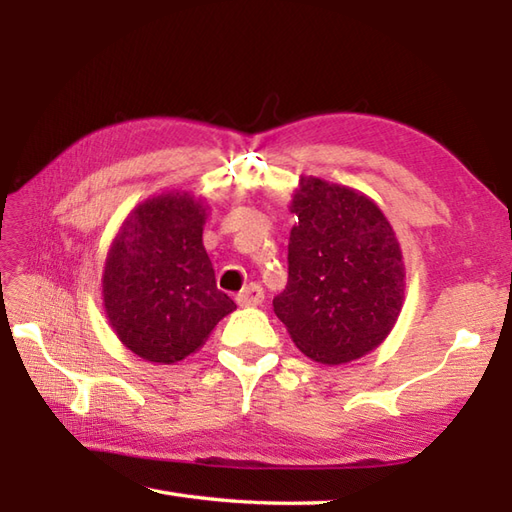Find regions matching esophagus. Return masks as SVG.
Returning a JSON list of instances; mask_svg holds the SVG:
<instances>
[{
    "instance_id": "esophagus-1",
    "label": "esophagus",
    "mask_w": 512,
    "mask_h": 512,
    "mask_svg": "<svg viewBox=\"0 0 512 512\" xmlns=\"http://www.w3.org/2000/svg\"><path fill=\"white\" fill-rule=\"evenodd\" d=\"M239 306H259L264 301V288L259 284H248L239 295L235 297Z\"/></svg>"
}]
</instances>
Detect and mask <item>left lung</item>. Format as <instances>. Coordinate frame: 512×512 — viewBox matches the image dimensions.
<instances>
[{
    "instance_id": "8db88e82",
    "label": "left lung",
    "mask_w": 512,
    "mask_h": 512,
    "mask_svg": "<svg viewBox=\"0 0 512 512\" xmlns=\"http://www.w3.org/2000/svg\"><path fill=\"white\" fill-rule=\"evenodd\" d=\"M290 213L288 284L273 308L292 343L321 365L356 361L383 343L405 303V262L369 195L301 176Z\"/></svg>"
}]
</instances>
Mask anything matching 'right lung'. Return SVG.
Here are the masks:
<instances>
[{
    "mask_svg": "<svg viewBox=\"0 0 512 512\" xmlns=\"http://www.w3.org/2000/svg\"><path fill=\"white\" fill-rule=\"evenodd\" d=\"M209 204L165 191L136 204L107 250L101 299L107 323L129 352L171 365L195 354L237 306L217 290L202 244Z\"/></svg>",
    "mask_w": 512,
    "mask_h": 512,
    "instance_id": "add662e5",
    "label": "right lung"
}]
</instances>
